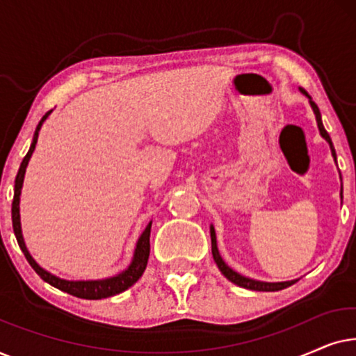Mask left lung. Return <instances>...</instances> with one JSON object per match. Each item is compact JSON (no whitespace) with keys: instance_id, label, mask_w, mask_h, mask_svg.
<instances>
[{"instance_id":"left-lung-1","label":"left lung","mask_w":356,"mask_h":356,"mask_svg":"<svg viewBox=\"0 0 356 356\" xmlns=\"http://www.w3.org/2000/svg\"><path fill=\"white\" fill-rule=\"evenodd\" d=\"M300 92L303 95L308 97V102L311 105V108L314 111V116H316V123H318V128H319V134L323 136V138L327 140L329 147H330V152H332V157H334V162L337 163V155H335V149H334V144L332 140H330V136L327 134V131L324 129V124H323V118H321V111L318 108V105L314 104L313 99H311V95L306 92L303 87H300ZM340 181H342V177H340ZM342 186H340V199H342ZM211 241H212V256H213V261H216V264L218 269L223 275L227 277L228 280L233 282V284L238 285V286H243V289H248V290H256V291H277V290H284L286 286L293 285L296 280H286V282H262V280H254V279H250V277H245L241 274H238L236 270H233L232 267H228V264H225V261L222 259L220 252H218V248H217V236H216V228L213 225H211Z\"/></svg>"}]
</instances>
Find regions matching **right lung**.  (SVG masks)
<instances>
[{"label":"right lung","mask_w":356,"mask_h":356,"mask_svg":"<svg viewBox=\"0 0 356 356\" xmlns=\"http://www.w3.org/2000/svg\"><path fill=\"white\" fill-rule=\"evenodd\" d=\"M51 110L47 111L45 115L42 116V120L38 121L35 133H33V139L31 144V149L26 157H24L21 167H19V172L16 175V181H14V199H13V228H14V235H16V240L19 243V248H21L24 256L29 261V264L32 266V269L37 272L38 275L42 277L47 284H50L55 289L66 291L72 296H77V298H84V300H102V298H108V296L118 295L121 291L128 290L131 285H134L136 282L139 280V277L144 274L145 266H147V259H149V252H150V227H152V220L147 223L145 230L140 233V236L138 238V243H136L134 248V254H133V261L128 266V269H124L120 274H116L113 277H108V279H99V280H66L61 279V277H56L51 272H48L37 264V261L33 259L31 252H29L26 241H24L22 236V227H21V212H19V202H21V191H22V184H24V177H26V168L29 165V160H31L33 150H35V144L38 139V131H40L42 124L45 123V120L50 116Z\"/></svg>","instance_id":"obj_1"}]
</instances>
